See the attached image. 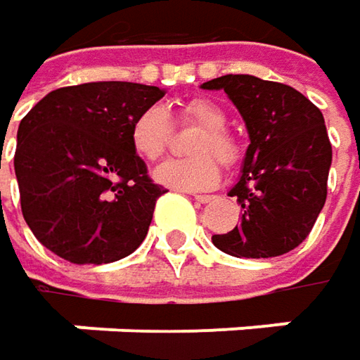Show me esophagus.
Here are the masks:
<instances>
[{"instance_id":"1","label":"esophagus","mask_w":360,"mask_h":360,"mask_svg":"<svg viewBox=\"0 0 360 360\" xmlns=\"http://www.w3.org/2000/svg\"><path fill=\"white\" fill-rule=\"evenodd\" d=\"M193 199H195L197 203H210V201H213L215 197L213 195H193Z\"/></svg>"}]
</instances>
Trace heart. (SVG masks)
Segmentation results:
<instances>
[{"mask_svg":"<svg viewBox=\"0 0 360 360\" xmlns=\"http://www.w3.org/2000/svg\"><path fill=\"white\" fill-rule=\"evenodd\" d=\"M179 124H197L199 131L189 143L191 157L171 159L155 171V179L161 185L179 191H205L217 185L221 169H231L242 161V143L226 129L227 117L224 108L210 98H191L181 104L173 115ZM173 124L163 106H147L131 122L129 141L134 155L143 161H159L169 147Z\"/></svg>","mask_w":360,"mask_h":360,"instance_id":"heart-1","label":"heart"}]
</instances>
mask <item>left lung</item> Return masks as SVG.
<instances>
[{"instance_id":"obj_1","label":"left lung","mask_w":360,"mask_h":360,"mask_svg":"<svg viewBox=\"0 0 360 360\" xmlns=\"http://www.w3.org/2000/svg\"><path fill=\"white\" fill-rule=\"evenodd\" d=\"M224 90L245 120L250 147L229 197L242 205V224L213 236L236 258H274L298 248L326 201L333 147L321 108L288 84L250 74L205 82Z\"/></svg>"}]
</instances>
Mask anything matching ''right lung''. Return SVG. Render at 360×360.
I'll list each match as a JSON object with an SVG mask.
<instances>
[{"label": "right lung", "instance_id": "right-lung-1", "mask_svg": "<svg viewBox=\"0 0 360 360\" xmlns=\"http://www.w3.org/2000/svg\"><path fill=\"white\" fill-rule=\"evenodd\" d=\"M165 92L134 82L52 90L22 118L13 157L25 224L72 264L127 258L167 193L134 155L133 118Z\"/></svg>", "mask_w": 360, "mask_h": 360}]
</instances>
